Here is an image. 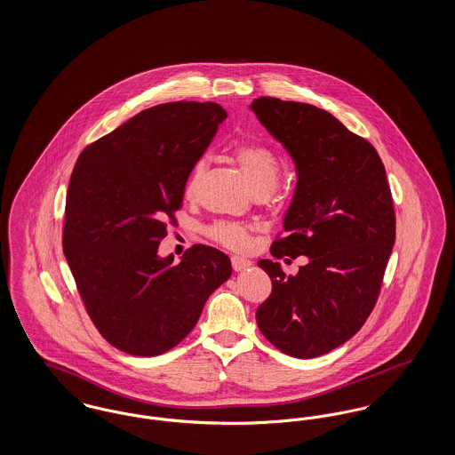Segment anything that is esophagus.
Masks as SVG:
<instances>
[{
  "label": "esophagus",
  "instance_id": "esophagus-1",
  "mask_svg": "<svg viewBox=\"0 0 455 455\" xmlns=\"http://www.w3.org/2000/svg\"><path fill=\"white\" fill-rule=\"evenodd\" d=\"M251 264H252V262L249 259H243V258H238V256L232 258V267H234L235 271H243V269H247Z\"/></svg>",
  "mask_w": 455,
  "mask_h": 455
}]
</instances>
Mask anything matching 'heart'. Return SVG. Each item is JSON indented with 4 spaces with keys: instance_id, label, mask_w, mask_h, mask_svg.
Returning a JSON list of instances; mask_svg holds the SVG:
<instances>
[{
    "instance_id": "obj_1",
    "label": "heart",
    "mask_w": 455,
    "mask_h": 455,
    "mask_svg": "<svg viewBox=\"0 0 455 455\" xmlns=\"http://www.w3.org/2000/svg\"><path fill=\"white\" fill-rule=\"evenodd\" d=\"M232 155L256 195H267L269 191L275 189L282 173V162L271 147L259 141H245L237 145ZM206 165L208 164L204 156L197 158L193 164L184 186L186 197H195L199 182L206 172ZM208 235L218 243L235 251H243L251 243V228L247 225L232 223V221L213 223L208 228Z\"/></svg>"
}]
</instances>
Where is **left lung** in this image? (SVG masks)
Wrapping results in <instances>:
<instances>
[{"label":"left lung","instance_id":"8db88e82","mask_svg":"<svg viewBox=\"0 0 455 455\" xmlns=\"http://www.w3.org/2000/svg\"><path fill=\"white\" fill-rule=\"evenodd\" d=\"M251 108L299 175L271 256H307L295 276L280 262H258L273 290L256 321L283 353L315 358L355 336L377 303L395 240L389 182L377 150L327 110L275 97Z\"/></svg>","mask_w":455,"mask_h":455}]
</instances>
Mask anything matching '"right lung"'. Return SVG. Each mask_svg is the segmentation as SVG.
Wrapping results in <instances>:
<instances>
[{
	"mask_svg": "<svg viewBox=\"0 0 455 455\" xmlns=\"http://www.w3.org/2000/svg\"><path fill=\"white\" fill-rule=\"evenodd\" d=\"M215 102L145 108L80 153L66 196L63 251L88 317L134 356L177 347L232 275L227 254L196 243L160 259L196 160L225 121Z\"/></svg>",
	"mask_w": 455,
	"mask_h": 455,
	"instance_id": "1",
	"label": "right lung"
}]
</instances>
